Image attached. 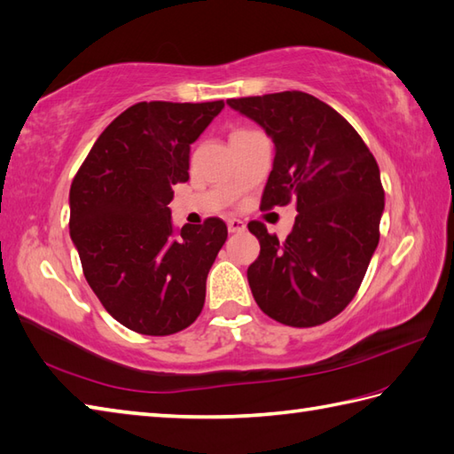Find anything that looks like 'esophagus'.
Returning a JSON list of instances; mask_svg holds the SVG:
<instances>
[{"mask_svg":"<svg viewBox=\"0 0 454 454\" xmlns=\"http://www.w3.org/2000/svg\"><path fill=\"white\" fill-rule=\"evenodd\" d=\"M227 229H229V233H240V231H245V223L237 217H229Z\"/></svg>","mask_w":454,"mask_h":454,"instance_id":"esophagus-1","label":"esophagus"}]
</instances>
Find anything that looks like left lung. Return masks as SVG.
<instances>
[{
    "instance_id": "8db88e82",
    "label": "left lung",
    "mask_w": 454,
    "mask_h": 454,
    "mask_svg": "<svg viewBox=\"0 0 454 454\" xmlns=\"http://www.w3.org/2000/svg\"><path fill=\"white\" fill-rule=\"evenodd\" d=\"M271 137L274 165L260 209H297L286 240L262 221L248 284L262 312L286 326L325 325L344 310L379 245L385 190L375 157L348 120L303 90L229 98Z\"/></svg>"
}]
</instances>
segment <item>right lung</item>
Segmentation results:
<instances>
[{
  "label": "right lung",
  "instance_id": "1",
  "mask_svg": "<svg viewBox=\"0 0 454 454\" xmlns=\"http://www.w3.org/2000/svg\"><path fill=\"white\" fill-rule=\"evenodd\" d=\"M223 106H129L98 136L69 188V235L87 284L137 334H176L204 309L207 271L227 225L207 217L176 229L167 206L173 186L190 176V144Z\"/></svg>",
  "mask_w": 454,
  "mask_h": 454
}]
</instances>
